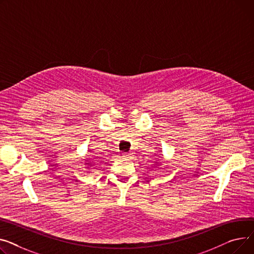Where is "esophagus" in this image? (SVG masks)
<instances>
[{
    "mask_svg": "<svg viewBox=\"0 0 254 254\" xmlns=\"http://www.w3.org/2000/svg\"><path fill=\"white\" fill-rule=\"evenodd\" d=\"M131 156H132V154L131 153H124L123 155H122V157L124 158V159H130L131 158Z\"/></svg>",
    "mask_w": 254,
    "mask_h": 254,
    "instance_id": "obj_1",
    "label": "esophagus"
}]
</instances>
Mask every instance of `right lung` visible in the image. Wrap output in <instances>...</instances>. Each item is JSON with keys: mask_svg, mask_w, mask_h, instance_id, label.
<instances>
[{"mask_svg": "<svg viewBox=\"0 0 254 254\" xmlns=\"http://www.w3.org/2000/svg\"><path fill=\"white\" fill-rule=\"evenodd\" d=\"M90 166H92V165H90Z\"/></svg>", "mask_w": 254, "mask_h": 254, "instance_id": "1", "label": "right lung"}]
</instances>
